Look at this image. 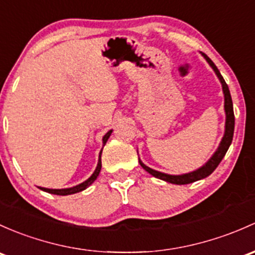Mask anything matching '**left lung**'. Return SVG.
<instances>
[{
    "mask_svg": "<svg viewBox=\"0 0 255 255\" xmlns=\"http://www.w3.org/2000/svg\"><path fill=\"white\" fill-rule=\"evenodd\" d=\"M203 56H204L205 60L208 61V63L210 64L211 68L214 69V72L216 73V76H218V78L220 79V82H221V85H222V92H224V95H225V112H226L225 134L222 136V140L221 143H220L218 150L214 152V155L209 159V161L206 162L204 166L198 168V170L193 171V172L184 173V175H167V173H162V172H159V171L152 170V168H150L146 165H144V163L139 160V163H140V166L146 171V172H149L150 175L156 177V178H160L162 179V181L168 182V183L188 184V183H192V182L199 181V179H203L205 178V177H208L209 175H211V173L214 172V170L219 166V163L221 162V160L224 159L225 154H226L227 150L230 148V145H231L232 138H234L235 114H234V104H232L231 94H230L229 87H227L226 82H225V79L222 78L218 67L214 64L213 61H211L205 53H203Z\"/></svg>",
    "mask_w": 255,
    "mask_h": 255,
    "instance_id": "1",
    "label": "left lung"
}]
</instances>
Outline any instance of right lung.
<instances>
[{"mask_svg":"<svg viewBox=\"0 0 255 255\" xmlns=\"http://www.w3.org/2000/svg\"><path fill=\"white\" fill-rule=\"evenodd\" d=\"M112 130H109V132L106 133L105 135H104L103 138V144L105 145L107 139L110 138V135H111ZM101 152H103V150L100 151V154H99V162H98V166H96L95 171H94V173L92 176L89 177V178L87 179V181H84L83 183L78 184V186H74L72 187V188H63V189H49V188H42V187H39L40 189H42V191L47 192V193H51V194H56V195H68V194H74V193H78V192H82L84 191V189H87L88 187L90 186V184L93 183L94 181H95L96 178H98L99 173H100V170H101Z\"/></svg>","mask_w":255,"mask_h":255,"instance_id":"add662e5","label":"right lung"}]
</instances>
